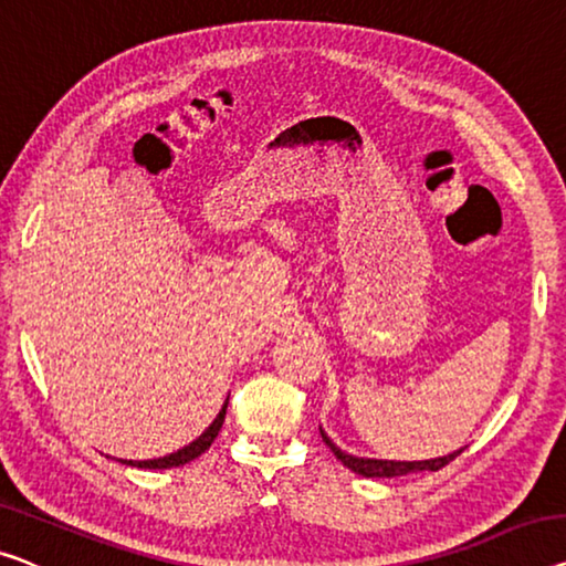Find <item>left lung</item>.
<instances>
[{
    "label": "left lung",
    "instance_id": "8db88e82",
    "mask_svg": "<svg viewBox=\"0 0 566 566\" xmlns=\"http://www.w3.org/2000/svg\"><path fill=\"white\" fill-rule=\"evenodd\" d=\"M319 434H323V442L331 447L333 454L337 460L343 462L345 468H350L353 472H358V475L364 478H396V475H409V472H419V470H442L444 465H450V462L458 458V452L452 454H444V458H434V460H417V462H394V460H370V458H353V454L343 452L340 447H335L331 442V437H327L323 429H319Z\"/></svg>",
    "mask_w": 566,
    "mask_h": 566
}]
</instances>
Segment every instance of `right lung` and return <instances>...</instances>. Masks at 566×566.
Returning <instances> with one entry per match:
<instances>
[{"label": "right lung", "mask_w": 566, "mask_h": 566, "mask_svg": "<svg viewBox=\"0 0 566 566\" xmlns=\"http://www.w3.org/2000/svg\"><path fill=\"white\" fill-rule=\"evenodd\" d=\"M226 407H229V401L223 403L221 411H218V417L213 419V424H210V427L206 429V432H202V434L198 437L196 442H190L188 447H182V450H177V452H172V454H165V458H157V460H122V462H126V465H132V468L165 470V468H180V465H185V462L200 458V454L206 452L210 444H213L218 432H221L223 419H226Z\"/></svg>", "instance_id": "right-lung-1"}]
</instances>
